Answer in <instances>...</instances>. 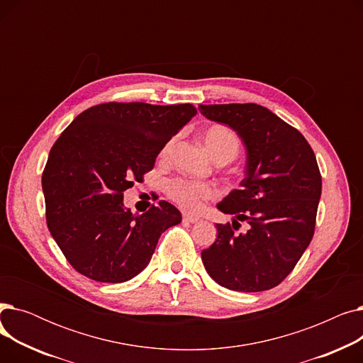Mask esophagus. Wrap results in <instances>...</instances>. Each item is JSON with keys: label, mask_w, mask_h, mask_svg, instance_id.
Here are the masks:
<instances>
[{"label": "esophagus", "mask_w": 363, "mask_h": 363, "mask_svg": "<svg viewBox=\"0 0 363 363\" xmlns=\"http://www.w3.org/2000/svg\"><path fill=\"white\" fill-rule=\"evenodd\" d=\"M182 220H184V222H189V223H196V222H199V218H197V216H193V215L184 213V215H182Z\"/></svg>", "instance_id": "obj_1"}]
</instances>
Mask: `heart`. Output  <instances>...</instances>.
Segmentation results:
<instances>
[{
	"mask_svg": "<svg viewBox=\"0 0 363 363\" xmlns=\"http://www.w3.org/2000/svg\"><path fill=\"white\" fill-rule=\"evenodd\" d=\"M203 141L215 160L231 162L237 157L240 151V140L237 133L230 126L225 125H212L211 128H207L203 133ZM174 143L175 138H172L162 147L160 156L163 159L170 155ZM166 194L186 211L199 212L201 211L204 201L216 197L218 189L213 184L208 182L177 178L166 184Z\"/></svg>",
	"mask_w": 363,
	"mask_h": 363,
	"instance_id": "heart-1",
	"label": "heart"
}]
</instances>
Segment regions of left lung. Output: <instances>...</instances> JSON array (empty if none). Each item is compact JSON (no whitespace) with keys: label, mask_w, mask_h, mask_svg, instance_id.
Wrapping results in <instances>:
<instances>
[{"label":"left lung","mask_w":363,"mask_h":363,"mask_svg":"<svg viewBox=\"0 0 363 363\" xmlns=\"http://www.w3.org/2000/svg\"><path fill=\"white\" fill-rule=\"evenodd\" d=\"M208 121L233 128L247 150L245 178L218 208L251 228L235 235L218 223V238L201 252L207 274L234 291L271 290L287 277L312 241L322 178L301 133L263 106L200 104Z\"/></svg>","instance_id":"left-lung-1"}]
</instances>
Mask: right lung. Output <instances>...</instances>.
Listing matches in <instances>:
<instances>
[{
  "mask_svg": "<svg viewBox=\"0 0 363 363\" xmlns=\"http://www.w3.org/2000/svg\"><path fill=\"white\" fill-rule=\"evenodd\" d=\"M196 114L193 104L104 103L76 116L54 143L43 174L47 225L79 274L111 284L132 279L160 235L182 220L164 200L133 215L123 193Z\"/></svg>",
  "mask_w": 363,
  "mask_h": 363,
  "instance_id": "right-lung-1",
  "label": "right lung"
}]
</instances>
